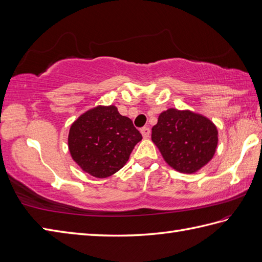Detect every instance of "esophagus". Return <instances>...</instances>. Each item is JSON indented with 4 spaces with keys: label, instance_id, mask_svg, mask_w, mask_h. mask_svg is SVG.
<instances>
[{
    "label": "esophagus",
    "instance_id": "obj_1",
    "mask_svg": "<svg viewBox=\"0 0 262 262\" xmlns=\"http://www.w3.org/2000/svg\"><path fill=\"white\" fill-rule=\"evenodd\" d=\"M150 133H151V131H150L149 127L144 126V127H142V129H141V135H142V137L144 139H149L150 138Z\"/></svg>",
    "mask_w": 262,
    "mask_h": 262
}]
</instances>
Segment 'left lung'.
<instances>
[{"mask_svg": "<svg viewBox=\"0 0 262 262\" xmlns=\"http://www.w3.org/2000/svg\"><path fill=\"white\" fill-rule=\"evenodd\" d=\"M151 139L171 168L181 173H194L213 158L218 130L202 114L171 107L160 113Z\"/></svg>", "mask_w": 262, "mask_h": 262, "instance_id": "left-lung-1", "label": "left lung"}]
</instances>
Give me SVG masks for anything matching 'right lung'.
Instances as JSON below:
<instances>
[{"label":"right lung","mask_w":262,"mask_h":262,"mask_svg":"<svg viewBox=\"0 0 262 262\" xmlns=\"http://www.w3.org/2000/svg\"><path fill=\"white\" fill-rule=\"evenodd\" d=\"M142 136L116 105H98L76 119L70 127L68 144L73 160L92 177L103 179L129 160Z\"/></svg>","instance_id":"1"}]
</instances>
